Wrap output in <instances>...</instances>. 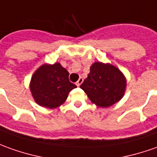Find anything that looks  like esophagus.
Listing matches in <instances>:
<instances>
[{
  "instance_id": "obj_1",
  "label": "esophagus",
  "mask_w": 157,
  "mask_h": 157,
  "mask_svg": "<svg viewBox=\"0 0 157 157\" xmlns=\"http://www.w3.org/2000/svg\"><path fill=\"white\" fill-rule=\"evenodd\" d=\"M82 82H83V79L82 78V77H80L78 81L76 82V86H78V87H79V86H80V85H81V84L82 83Z\"/></svg>"
}]
</instances>
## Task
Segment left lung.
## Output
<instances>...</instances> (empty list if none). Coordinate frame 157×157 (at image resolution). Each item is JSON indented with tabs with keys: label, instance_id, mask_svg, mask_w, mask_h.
Segmentation results:
<instances>
[{
	"label": "left lung",
	"instance_id": "left-lung-1",
	"mask_svg": "<svg viewBox=\"0 0 157 157\" xmlns=\"http://www.w3.org/2000/svg\"><path fill=\"white\" fill-rule=\"evenodd\" d=\"M89 100L101 107H109L122 99L126 80L120 70L109 63L96 62L80 86Z\"/></svg>",
	"mask_w": 157,
	"mask_h": 157
}]
</instances>
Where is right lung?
I'll use <instances>...</instances> for the list:
<instances>
[{
	"mask_svg": "<svg viewBox=\"0 0 157 157\" xmlns=\"http://www.w3.org/2000/svg\"><path fill=\"white\" fill-rule=\"evenodd\" d=\"M75 87L69 80V72L59 63L40 66L34 72L30 83L34 101L51 109L62 105L69 93Z\"/></svg>",
	"mask_w": 157,
	"mask_h": 157,
	"instance_id": "right-lung-1",
	"label": "right lung"
}]
</instances>
